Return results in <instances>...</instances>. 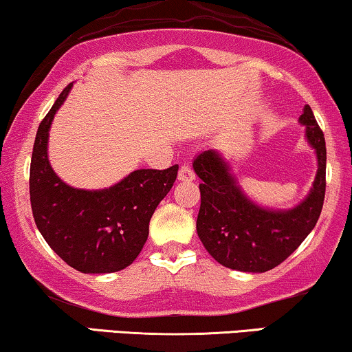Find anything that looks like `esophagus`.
Here are the masks:
<instances>
[{
  "instance_id": "1",
  "label": "esophagus",
  "mask_w": 352,
  "mask_h": 352,
  "mask_svg": "<svg viewBox=\"0 0 352 352\" xmlns=\"http://www.w3.org/2000/svg\"><path fill=\"white\" fill-rule=\"evenodd\" d=\"M177 179L179 181H194L195 179V173L189 165H182L179 170V175H177Z\"/></svg>"
}]
</instances>
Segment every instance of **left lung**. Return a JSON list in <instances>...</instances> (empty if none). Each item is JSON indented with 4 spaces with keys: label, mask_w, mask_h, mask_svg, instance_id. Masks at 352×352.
<instances>
[{
    "label": "left lung",
    "mask_w": 352,
    "mask_h": 352,
    "mask_svg": "<svg viewBox=\"0 0 352 352\" xmlns=\"http://www.w3.org/2000/svg\"><path fill=\"white\" fill-rule=\"evenodd\" d=\"M300 123L317 153V175L312 189L292 210H267L240 189L219 152L204 151L194 170L201 179L197 234L211 256L223 266L242 272H266L285 261L300 247L319 219L325 199V138L309 105Z\"/></svg>",
    "instance_id": "left-lung-1"
}]
</instances>
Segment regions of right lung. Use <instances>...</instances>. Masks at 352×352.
Instances as JSON below:
<instances>
[{
	"mask_svg": "<svg viewBox=\"0 0 352 352\" xmlns=\"http://www.w3.org/2000/svg\"><path fill=\"white\" fill-rule=\"evenodd\" d=\"M72 85L38 126L30 165L33 218L43 239L69 266L83 274L117 272L141 253L153 211L175 184L179 166L136 170L102 190L75 189L60 181L47 160V138Z\"/></svg>",
	"mask_w": 352,
	"mask_h": 352,
	"instance_id": "1",
	"label": "right lung"
}]
</instances>
